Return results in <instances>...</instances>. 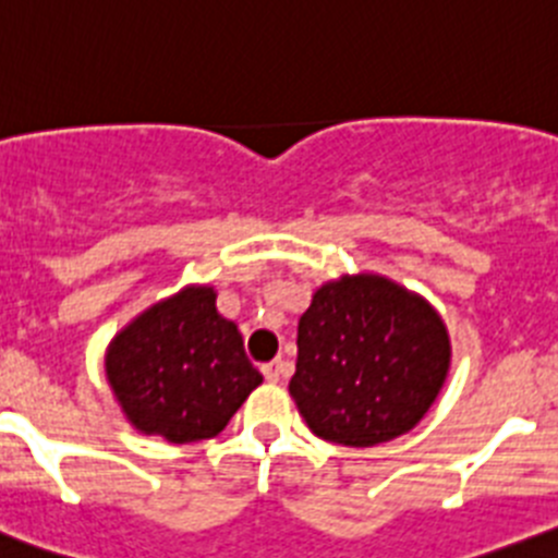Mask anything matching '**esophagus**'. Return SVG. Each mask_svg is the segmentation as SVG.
I'll list each match as a JSON object with an SVG mask.
<instances>
[{
	"mask_svg": "<svg viewBox=\"0 0 558 558\" xmlns=\"http://www.w3.org/2000/svg\"><path fill=\"white\" fill-rule=\"evenodd\" d=\"M263 375H265V380H270V384H276V380H282L284 375L290 373V367L284 362H279V359H276V362H270V364H263Z\"/></svg>",
	"mask_w": 558,
	"mask_h": 558,
	"instance_id": "34e87169",
	"label": "esophagus"
}]
</instances>
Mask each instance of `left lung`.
<instances>
[{
  "mask_svg": "<svg viewBox=\"0 0 558 558\" xmlns=\"http://www.w3.org/2000/svg\"><path fill=\"white\" fill-rule=\"evenodd\" d=\"M441 315L386 276L326 282L299 320L290 397L312 433L375 447L422 422L449 373Z\"/></svg>",
  "mask_w": 558,
  "mask_h": 558,
  "instance_id": "8db88e82",
  "label": "left lung"
}]
</instances>
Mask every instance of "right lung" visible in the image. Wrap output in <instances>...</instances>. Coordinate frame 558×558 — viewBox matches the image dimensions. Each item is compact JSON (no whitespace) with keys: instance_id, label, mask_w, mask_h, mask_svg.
Returning <instances> with one entry per match:
<instances>
[{"instance_id":"add662e5","label":"right lung","mask_w":558,"mask_h":558,"mask_svg":"<svg viewBox=\"0 0 558 558\" xmlns=\"http://www.w3.org/2000/svg\"><path fill=\"white\" fill-rule=\"evenodd\" d=\"M106 378L140 433L169 444L214 438L263 384L216 290L191 284L131 320L106 350Z\"/></svg>"}]
</instances>
